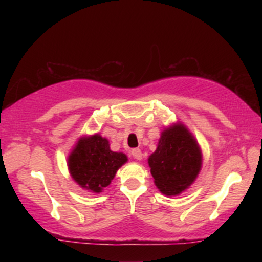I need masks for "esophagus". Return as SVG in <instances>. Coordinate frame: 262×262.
Instances as JSON below:
<instances>
[{
  "label": "esophagus",
  "instance_id": "1",
  "mask_svg": "<svg viewBox=\"0 0 262 262\" xmlns=\"http://www.w3.org/2000/svg\"><path fill=\"white\" fill-rule=\"evenodd\" d=\"M131 155L135 157L136 160H141L142 159V151H141V149H138V148H135V149H132L131 150Z\"/></svg>",
  "mask_w": 262,
  "mask_h": 262
}]
</instances>
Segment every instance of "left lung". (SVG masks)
<instances>
[{
    "label": "left lung",
    "mask_w": 262,
    "mask_h": 262,
    "mask_svg": "<svg viewBox=\"0 0 262 262\" xmlns=\"http://www.w3.org/2000/svg\"><path fill=\"white\" fill-rule=\"evenodd\" d=\"M203 155L198 142L184 124L164 128L148 163L156 187L166 195L187 189L202 169Z\"/></svg>",
    "instance_id": "obj_1"
}]
</instances>
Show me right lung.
Returning a JSON list of instances; mask_svg holds the SVG:
<instances>
[{
  "mask_svg": "<svg viewBox=\"0 0 262 262\" xmlns=\"http://www.w3.org/2000/svg\"><path fill=\"white\" fill-rule=\"evenodd\" d=\"M127 162L123 152H114L110 143L99 134L78 139L68 157L71 178L93 193H100L116 177L117 170Z\"/></svg>",
  "mask_w": 262,
  "mask_h": 262,
  "instance_id": "add662e5",
  "label": "right lung"
}]
</instances>
